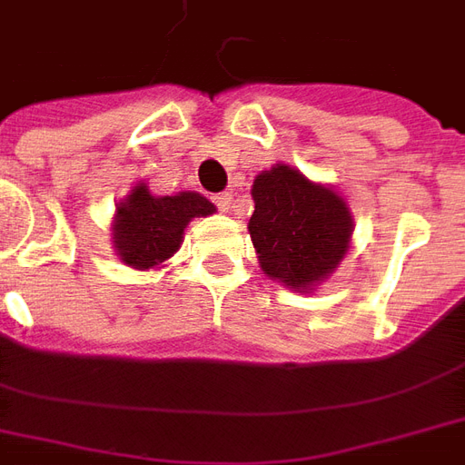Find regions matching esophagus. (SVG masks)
<instances>
[{"mask_svg": "<svg viewBox=\"0 0 465 465\" xmlns=\"http://www.w3.org/2000/svg\"><path fill=\"white\" fill-rule=\"evenodd\" d=\"M212 200H214V204H217V207L222 212L232 210V204H233V195H232V193H219V195H214V197H212Z\"/></svg>", "mask_w": 465, "mask_h": 465, "instance_id": "34e87169", "label": "esophagus"}]
</instances>
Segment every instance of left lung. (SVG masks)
Instances as JSON below:
<instances>
[{"mask_svg": "<svg viewBox=\"0 0 465 465\" xmlns=\"http://www.w3.org/2000/svg\"><path fill=\"white\" fill-rule=\"evenodd\" d=\"M255 212L248 222L265 275L292 290H309L338 268L352 217L335 190L277 163L253 181Z\"/></svg>", "mask_w": 465, "mask_h": 465, "instance_id": "8db88e82", "label": "left lung"}]
</instances>
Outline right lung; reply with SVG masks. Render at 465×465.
Wrapping results in <instances>:
<instances>
[{
  "label": "right lung",
  "mask_w": 465,
  "mask_h": 465,
  "mask_svg": "<svg viewBox=\"0 0 465 465\" xmlns=\"http://www.w3.org/2000/svg\"><path fill=\"white\" fill-rule=\"evenodd\" d=\"M214 204L197 193H181L171 197H154L140 183L118 204V217L113 226V239L120 261L137 270L161 265L181 248L183 229L193 217H207Z\"/></svg>",
  "instance_id": "obj_1"
}]
</instances>
